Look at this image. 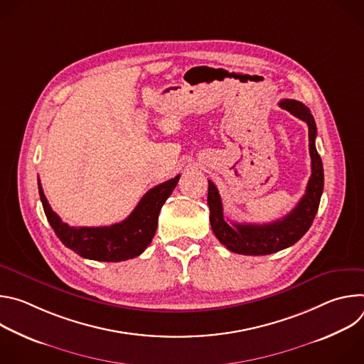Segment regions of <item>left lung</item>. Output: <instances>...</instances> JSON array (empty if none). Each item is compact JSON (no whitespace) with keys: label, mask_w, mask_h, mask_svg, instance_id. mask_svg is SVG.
I'll return each instance as SVG.
<instances>
[{"label":"left lung","mask_w":364,"mask_h":364,"mask_svg":"<svg viewBox=\"0 0 364 364\" xmlns=\"http://www.w3.org/2000/svg\"><path fill=\"white\" fill-rule=\"evenodd\" d=\"M279 107L287 109L294 117L306 122L308 125V141L311 155V177L306 184L305 194L294 207L292 212L285 218L265 223H229L223 215V205L220 194L213 181L209 180V194L207 203L210 209V225L212 230L222 245L229 250L240 255H269L296 243L306 230L313 225L317 215L320 198L324 188V168L321 157L316 148L317 127L314 117L304 103L294 99H282Z\"/></svg>","instance_id":"1"}]
</instances>
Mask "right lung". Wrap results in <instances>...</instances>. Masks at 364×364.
<instances>
[{
    "label": "right lung",
    "instance_id": "add662e5",
    "mask_svg": "<svg viewBox=\"0 0 364 364\" xmlns=\"http://www.w3.org/2000/svg\"><path fill=\"white\" fill-rule=\"evenodd\" d=\"M180 176L155 186L139 200L134 212L122 222L102 228H75L62 222L51 210L40 180L38 194L46 218L60 242L82 257L99 262H121L139 256L151 243L159 225V215L176 188Z\"/></svg>",
    "mask_w": 364,
    "mask_h": 364
}]
</instances>
